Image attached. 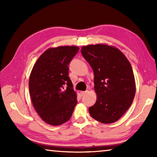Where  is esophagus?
Instances as JSON below:
<instances>
[{
  "mask_svg": "<svg viewBox=\"0 0 157 157\" xmlns=\"http://www.w3.org/2000/svg\"><path fill=\"white\" fill-rule=\"evenodd\" d=\"M86 92H87L86 91H81V92H80V94H81L82 96H83L84 95L86 94Z\"/></svg>",
  "mask_w": 157,
  "mask_h": 157,
  "instance_id": "obj_1",
  "label": "esophagus"
}]
</instances>
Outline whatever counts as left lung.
<instances>
[{
  "label": "left lung",
  "mask_w": 157,
  "mask_h": 157,
  "mask_svg": "<svg viewBox=\"0 0 157 157\" xmlns=\"http://www.w3.org/2000/svg\"><path fill=\"white\" fill-rule=\"evenodd\" d=\"M82 56L94 73L97 100L90 115L102 123H113L131 106L136 93L134 75L128 59L120 50L106 44L82 46Z\"/></svg>",
  "instance_id": "8db88e82"
}]
</instances>
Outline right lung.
<instances>
[{"label":"right lung","mask_w":157,"mask_h":157,"mask_svg":"<svg viewBox=\"0 0 157 157\" xmlns=\"http://www.w3.org/2000/svg\"><path fill=\"white\" fill-rule=\"evenodd\" d=\"M78 50V46L48 49L30 73L29 91L33 105L42 120L51 125L67 122L78 102L68 66Z\"/></svg>","instance_id":"obj_1"}]
</instances>
